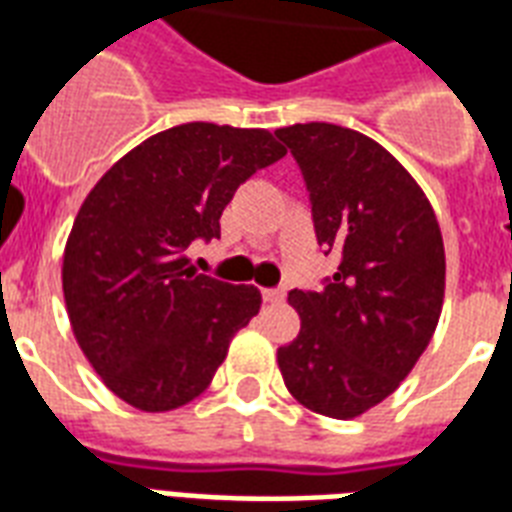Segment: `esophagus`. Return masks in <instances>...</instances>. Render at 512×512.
<instances>
[{"mask_svg":"<svg viewBox=\"0 0 512 512\" xmlns=\"http://www.w3.org/2000/svg\"><path fill=\"white\" fill-rule=\"evenodd\" d=\"M264 301H269V304H277V301L285 299V288H264Z\"/></svg>","mask_w":512,"mask_h":512,"instance_id":"1","label":"esophagus"}]
</instances>
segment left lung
<instances>
[{"instance_id":"8db88e82","label":"left lung","mask_w":512,"mask_h":512,"mask_svg":"<svg viewBox=\"0 0 512 512\" xmlns=\"http://www.w3.org/2000/svg\"><path fill=\"white\" fill-rule=\"evenodd\" d=\"M310 192L315 235L339 269L291 291L301 331L277 350L283 382L323 417H360L414 368L441 318L446 253L425 192L358 130L307 122L275 130Z\"/></svg>"}]
</instances>
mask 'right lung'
Masks as SVG:
<instances>
[{
    "mask_svg": "<svg viewBox=\"0 0 512 512\" xmlns=\"http://www.w3.org/2000/svg\"><path fill=\"white\" fill-rule=\"evenodd\" d=\"M280 157L269 130L186 122L146 138L87 194L63 253V299L117 398L170 411L211 384L261 293L194 275L184 251L221 237L237 186Z\"/></svg>",
    "mask_w": 512,
    "mask_h": 512,
    "instance_id": "1",
    "label": "right lung"
}]
</instances>
